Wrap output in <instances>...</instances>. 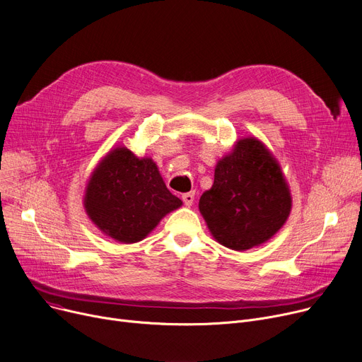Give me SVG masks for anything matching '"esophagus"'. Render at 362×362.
Segmentation results:
<instances>
[{
    "label": "esophagus",
    "instance_id": "obj_1",
    "mask_svg": "<svg viewBox=\"0 0 362 362\" xmlns=\"http://www.w3.org/2000/svg\"><path fill=\"white\" fill-rule=\"evenodd\" d=\"M182 201L186 206H190L195 201V192H187V194L182 195Z\"/></svg>",
    "mask_w": 362,
    "mask_h": 362
}]
</instances>
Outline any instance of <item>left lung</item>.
Here are the masks:
<instances>
[{
    "instance_id": "8db88e82",
    "label": "left lung",
    "mask_w": 362,
    "mask_h": 362,
    "mask_svg": "<svg viewBox=\"0 0 362 362\" xmlns=\"http://www.w3.org/2000/svg\"><path fill=\"white\" fill-rule=\"evenodd\" d=\"M293 199L281 165L255 136L242 138L215 165L199 211L220 245L243 252L267 243L285 224Z\"/></svg>"
}]
</instances>
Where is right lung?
Returning a JSON list of instances; mask_svg holds the SVG:
<instances>
[{"label":"right lung","instance_id":"obj_1","mask_svg":"<svg viewBox=\"0 0 362 362\" xmlns=\"http://www.w3.org/2000/svg\"><path fill=\"white\" fill-rule=\"evenodd\" d=\"M179 206L182 201L167 189L157 164L127 147L107 153L91 173L84 195L90 220L120 243L141 242Z\"/></svg>","mask_w":362,"mask_h":362}]
</instances>
